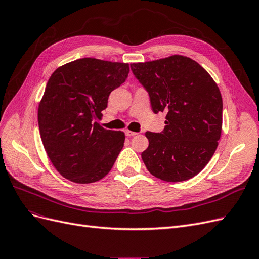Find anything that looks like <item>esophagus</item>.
<instances>
[{"instance_id": "1", "label": "esophagus", "mask_w": 259, "mask_h": 259, "mask_svg": "<svg viewBox=\"0 0 259 259\" xmlns=\"http://www.w3.org/2000/svg\"><path fill=\"white\" fill-rule=\"evenodd\" d=\"M125 135H126V136H135V135H137V133L126 130V131H125Z\"/></svg>"}]
</instances>
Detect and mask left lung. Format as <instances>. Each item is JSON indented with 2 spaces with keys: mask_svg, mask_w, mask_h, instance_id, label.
<instances>
[{
  "mask_svg": "<svg viewBox=\"0 0 259 259\" xmlns=\"http://www.w3.org/2000/svg\"><path fill=\"white\" fill-rule=\"evenodd\" d=\"M154 113L166 112L161 133L147 132L142 153L147 169L165 182L199 174L213 156L223 126V99L215 81L193 59L173 55L131 64Z\"/></svg>",
  "mask_w": 259,
  "mask_h": 259,
  "instance_id": "1",
  "label": "left lung"
}]
</instances>
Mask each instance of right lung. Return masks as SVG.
<instances>
[{
  "label": "right lung",
  "mask_w": 259,
  "mask_h": 259,
  "mask_svg": "<svg viewBox=\"0 0 259 259\" xmlns=\"http://www.w3.org/2000/svg\"><path fill=\"white\" fill-rule=\"evenodd\" d=\"M128 64L81 58L57 68L38 105L45 151L58 173L76 184L104 178L124 146L121 131L96 122L110 93L125 82Z\"/></svg>",
  "instance_id": "obj_1"
}]
</instances>
